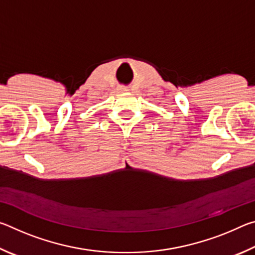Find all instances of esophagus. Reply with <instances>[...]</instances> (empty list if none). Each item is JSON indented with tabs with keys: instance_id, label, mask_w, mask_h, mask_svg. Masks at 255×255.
I'll list each match as a JSON object with an SVG mask.
<instances>
[{
	"instance_id": "34e87169",
	"label": "esophagus",
	"mask_w": 255,
	"mask_h": 255,
	"mask_svg": "<svg viewBox=\"0 0 255 255\" xmlns=\"http://www.w3.org/2000/svg\"><path fill=\"white\" fill-rule=\"evenodd\" d=\"M127 89L124 88V86H122V88H119V92H126Z\"/></svg>"
}]
</instances>
